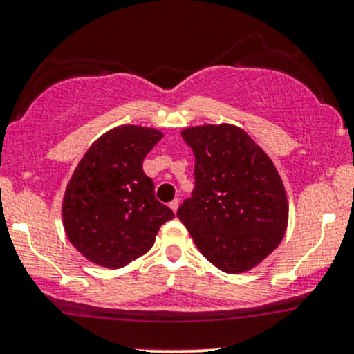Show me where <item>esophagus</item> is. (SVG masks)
I'll return each instance as SVG.
<instances>
[{"label": "esophagus", "instance_id": "34e87169", "mask_svg": "<svg viewBox=\"0 0 354 354\" xmlns=\"http://www.w3.org/2000/svg\"><path fill=\"white\" fill-rule=\"evenodd\" d=\"M178 206H180V201H178V200H173L171 203H169V208H171V209L174 211V213H176Z\"/></svg>", "mask_w": 354, "mask_h": 354}]
</instances>
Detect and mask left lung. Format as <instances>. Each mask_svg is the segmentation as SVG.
<instances>
[{
    "instance_id": "left-lung-1",
    "label": "left lung",
    "mask_w": 354,
    "mask_h": 354,
    "mask_svg": "<svg viewBox=\"0 0 354 354\" xmlns=\"http://www.w3.org/2000/svg\"><path fill=\"white\" fill-rule=\"evenodd\" d=\"M194 154V189L178 208L201 254L225 273H243L278 248L288 200L273 161L234 124L181 131Z\"/></svg>"
}]
</instances>
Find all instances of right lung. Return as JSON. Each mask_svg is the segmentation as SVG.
I'll return each mask as SVG.
<instances>
[{"label": "right lung", "instance_id": "1", "mask_svg": "<svg viewBox=\"0 0 354 354\" xmlns=\"http://www.w3.org/2000/svg\"><path fill=\"white\" fill-rule=\"evenodd\" d=\"M163 133L123 124L95 141L76 166L63 198L71 245L95 265L118 270L148 253L174 213L154 198L145 156Z\"/></svg>", "mask_w": 354, "mask_h": 354}]
</instances>
